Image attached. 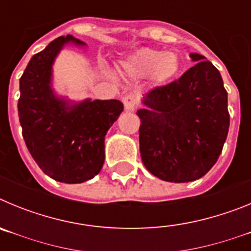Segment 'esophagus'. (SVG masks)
Masks as SVG:
<instances>
[{"label":"esophagus","instance_id":"1","mask_svg":"<svg viewBox=\"0 0 251 251\" xmlns=\"http://www.w3.org/2000/svg\"><path fill=\"white\" fill-rule=\"evenodd\" d=\"M138 103H139L138 95L133 94V93L128 94L127 97H124L123 99L124 108H126L127 110H129V112H133V110L136 109L137 106H138Z\"/></svg>","mask_w":251,"mask_h":251}]
</instances>
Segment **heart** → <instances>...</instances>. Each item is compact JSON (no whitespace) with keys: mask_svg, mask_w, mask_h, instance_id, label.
<instances>
[{"mask_svg":"<svg viewBox=\"0 0 251 251\" xmlns=\"http://www.w3.org/2000/svg\"><path fill=\"white\" fill-rule=\"evenodd\" d=\"M123 68L132 76L143 77L151 75L153 81L162 84L177 74L179 61L174 52H165L156 49H141L124 61Z\"/></svg>","mask_w":251,"mask_h":251,"instance_id":"heart-1","label":"heart"}]
</instances>
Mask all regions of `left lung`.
I'll return each mask as SVG.
<instances>
[{
  "instance_id": "8db88e82",
  "label": "left lung",
  "mask_w": 251,
  "mask_h": 251,
  "mask_svg": "<svg viewBox=\"0 0 251 251\" xmlns=\"http://www.w3.org/2000/svg\"><path fill=\"white\" fill-rule=\"evenodd\" d=\"M178 79L154 86L139 109V151L151 174L167 182L205 176L223 151L230 126L220 73L200 54Z\"/></svg>"
}]
</instances>
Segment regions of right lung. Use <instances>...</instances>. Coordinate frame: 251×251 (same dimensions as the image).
I'll return each mask as SVG.
<instances>
[{"mask_svg": "<svg viewBox=\"0 0 251 251\" xmlns=\"http://www.w3.org/2000/svg\"><path fill=\"white\" fill-rule=\"evenodd\" d=\"M73 36H60L31 57L20 79L19 118L32 158L55 181L81 183L100 172L104 136L123 110L119 100H85L69 106L50 88L51 65Z\"/></svg>", "mask_w": 251, "mask_h": 251, "instance_id": "obj_1", "label": "right lung"}]
</instances>
